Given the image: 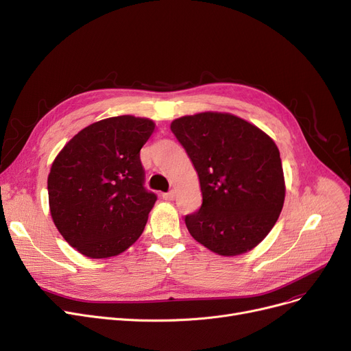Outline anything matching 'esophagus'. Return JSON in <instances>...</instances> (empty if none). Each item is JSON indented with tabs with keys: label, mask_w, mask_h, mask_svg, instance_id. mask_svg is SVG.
Listing matches in <instances>:
<instances>
[{
	"label": "esophagus",
	"mask_w": 351,
	"mask_h": 351,
	"mask_svg": "<svg viewBox=\"0 0 351 351\" xmlns=\"http://www.w3.org/2000/svg\"><path fill=\"white\" fill-rule=\"evenodd\" d=\"M175 196H176V192H175V191H171V192H167V193H163V195H162V197H163L165 201H173Z\"/></svg>",
	"instance_id": "esophagus-1"
}]
</instances>
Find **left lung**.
Instances as JSON below:
<instances>
[{"label":"left lung","instance_id":"8db88e82","mask_svg":"<svg viewBox=\"0 0 351 351\" xmlns=\"http://www.w3.org/2000/svg\"><path fill=\"white\" fill-rule=\"evenodd\" d=\"M171 130L199 178L201 209L189 234L222 256L254 250L276 225L285 199L280 150L260 128L231 113L182 116Z\"/></svg>","mask_w":351,"mask_h":351}]
</instances>
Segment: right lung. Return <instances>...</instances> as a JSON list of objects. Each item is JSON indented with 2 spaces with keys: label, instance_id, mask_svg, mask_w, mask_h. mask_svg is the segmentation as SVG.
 Wrapping results in <instances>:
<instances>
[{
  "label": "right lung",
  "instance_id": "obj_1",
  "mask_svg": "<svg viewBox=\"0 0 351 351\" xmlns=\"http://www.w3.org/2000/svg\"><path fill=\"white\" fill-rule=\"evenodd\" d=\"M155 126L130 114L103 119L56 156L47 179L51 218L84 256H116L142 235L156 195L143 188L141 149Z\"/></svg>",
  "mask_w": 351,
  "mask_h": 351
}]
</instances>
